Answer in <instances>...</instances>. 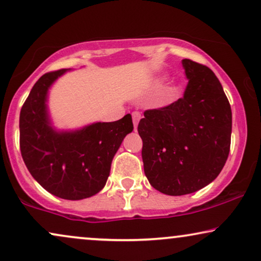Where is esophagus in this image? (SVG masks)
<instances>
[{"label": "esophagus", "mask_w": 261, "mask_h": 261, "mask_svg": "<svg viewBox=\"0 0 261 261\" xmlns=\"http://www.w3.org/2000/svg\"><path fill=\"white\" fill-rule=\"evenodd\" d=\"M132 117H133V123H134V128H136V129H137V127H138V123H139V121H140V118H141V115H140V112H139V111H134L133 114H132Z\"/></svg>", "instance_id": "34e87169"}]
</instances>
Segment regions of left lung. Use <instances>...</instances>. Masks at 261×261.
I'll list each match as a JSON object with an SVG mask.
<instances>
[{
  "instance_id": "1",
  "label": "left lung",
  "mask_w": 261,
  "mask_h": 261,
  "mask_svg": "<svg viewBox=\"0 0 261 261\" xmlns=\"http://www.w3.org/2000/svg\"><path fill=\"white\" fill-rule=\"evenodd\" d=\"M184 96L144 112V172L153 189L169 196L192 194L219 175L230 152L232 114L223 87L207 66L182 60Z\"/></svg>"
}]
</instances>
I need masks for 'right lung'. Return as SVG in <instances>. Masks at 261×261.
<instances>
[{"label": "right lung", "mask_w": 261, "mask_h": 261, "mask_svg": "<svg viewBox=\"0 0 261 261\" xmlns=\"http://www.w3.org/2000/svg\"><path fill=\"white\" fill-rule=\"evenodd\" d=\"M67 69L44 73L32 87L19 118L22 160L34 179L64 199L98 194L110 175L111 162L133 130L130 114L115 122H95L75 130H58L48 112V91Z\"/></svg>", "instance_id": "right-lung-1"}]
</instances>
